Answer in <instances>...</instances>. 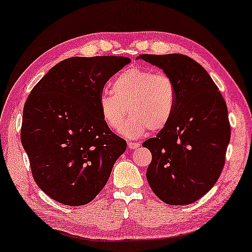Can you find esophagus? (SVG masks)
I'll return each mask as SVG.
<instances>
[{
    "instance_id": "esophagus-1",
    "label": "esophagus",
    "mask_w": 252,
    "mask_h": 252,
    "mask_svg": "<svg viewBox=\"0 0 252 252\" xmlns=\"http://www.w3.org/2000/svg\"><path fill=\"white\" fill-rule=\"evenodd\" d=\"M127 146H128L129 149H136V148H138L140 146V144L139 143H134V142H128Z\"/></svg>"
}]
</instances>
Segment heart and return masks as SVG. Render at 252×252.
Instances as JSON below:
<instances>
[{"label": "heart", "mask_w": 252, "mask_h": 252, "mask_svg": "<svg viewBox=\"0 0 252 252\" xmlns=\"http://www.w3.org/2000/svg\"><path fill=\"white\" fill-rule=\"evenodd\" d=\"M176 98V85L169 75L133 67L115 77L112 92L100 93L98 109L106 125L114 130L121 128L129 112L131 116L121 134L127 138H137L148 129L164 128L173 117Z\"/></svg>", "instance_id": "heart-1"}]
</instances>
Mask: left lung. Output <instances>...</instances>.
Wrapping results in <instances>:
<instances>
[{"label":"left lung","instance_id":"obj_1","mask_svg":"<svg viewBox=\"0 0 252 252\" xmlns=\"http://www.w3.org/2000/svg\"><path fill=\"white\" fill-rule=\"evenodd\" d=\"M136 60L169 75L177 93L169 123L143 143L153 156L147 182L166 204H192L214 187L223 168L231 133L226 101L207 70L190 57L142 54Z\"/></svg>","mask_w":252,"mask_h":252}]
</instances>
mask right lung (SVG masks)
<instances>
[{
  "label": "right lung",
  "mask_w": 252,
  "mask_h": 252,
  "mask_svg": "<svg viewBox=\"0 0 252 252\" xmlns=\"http://www.w3.org/2000/svg\"><path fill=\"white\" fill-rule=\"evenodd\" d=\"M128 63L124 56L70 57L48 70L28 97L21 142L35 183L60 204L91 202L126 151V140L101 118L98 97Z\"/></svg>",
  "instance_id": "1"
}]
</instances>
